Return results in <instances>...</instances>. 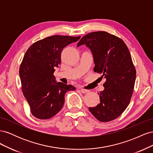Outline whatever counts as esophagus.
I'll return each instance as SVG.
<instances>
[{
	"mask_svg": "<svg viewBox=\"0 0 153 153\" xmlns=\"http://www.w3.org/2000/svg\"><path fill=\"white\" fill-rule=\"evenodd\" d=\"M80 92H82V93H83V94H85V93H87V92H89V90L84 89H80Z\"/></svg>",
	"mask_w": 153,
	"mask_h": 153,
	"instance_id": "34e87169",
	"label": "esophagus"
}]
</instances>
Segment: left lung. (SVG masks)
Instances as JSON below:
<instances>
[{"mask_svg": "<svg viewBox=\"0 0 153 153\" xmlns=\"http://www.w3.org/2000/svg\"><path fill=\"white\" fill-rule=\"evenodd\" d=\"M82 45L93 55L94 71L106 78L105 89L98 93L100 103L89 110L98 121H111L126 110L133 94L136 70L130 53L121 39L104 31L84 36L77 47Z\"/></svg>", "mask_w": 153, "mask_h": 153, "instance_id": "8db88e82", "label": "left lung"}]
</instances>
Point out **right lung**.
I'll list each match as a JSON object with an SVG mask.
<instances>
[{
	"label": "right lung",
	"instance_id": "add662e5",
	"mask_svg": "<svg viewBox=\"0 0 153 153\" xmlns=\"http://www.w3.org/2000/svg\"><path fill=\"white\" fill-rule=\"evenodd\" d=\"M80 38V36H50L38 41L27 50L19 74L23 94L36 118L53 117L62 108L66 92L75 90L72 85L57 82L53 73L61 64L63 48Z\"/></svg>",
	"mask_w": 153,
	"mask_h": 153
}]
</instances>
